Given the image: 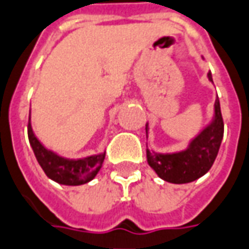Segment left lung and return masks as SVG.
Instances as JSON below:
<instances>
[{"instance_id": "8db88e82", "label": "left lung", "mask_w": 249, "mask_h": 249, "mask_svg": "<svg viewBox=\"0 0 249 249\" xmlns=\"http://www.w3.org/2000/svg\"><path fill=\"white\" fill-rule=\"evenodd\" d=\"M213 83L212 73H208ZM224 135V122L220 100L214 102L211 122L190 139L188 146L176 153H156L146 144V158L157 176L170 184H189L209 172L217 157ZM146 138H149V123H146Z\"/></svg>"}]
</instances>
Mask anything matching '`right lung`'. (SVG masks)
<instances>
[{"instance_id": "1", "label": "right lung", "mask_w": 249, "mask_h": 249, "mask_svg": "<svg viewBox=\"0 0 249 249\" xmlns=\"http://www.w3.org/2000/svg\"><path fill=\"white\" fill-rule=\"evenodd\" d=\"M28 137L37 162L47 174V177L60 185L77 186L92 181L103 166L106 151L79 160H70L47 149L33 133L31 118L28 123Z\"/></svg>"}]
</instances>
